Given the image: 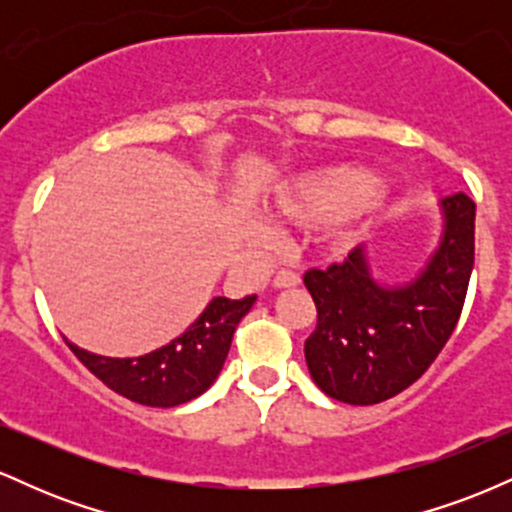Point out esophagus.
I'll list each match as a JSON object with an SVG mask.
<instances>
[{
  "mask_svg": "<svg viewBox=\"0 0 512 512\" xmlns=\"http://www.w3.org/2000/svg\"><path fill=\"white\" fill-rule=\"evenodd\" d=\"M298 284H301V276L296 272H289V269H281L274 276V289H293Z\"/></svg>",
  "mask_w": 512,
  "mask_h": 512,
  "instance_id": "1",
  "label": "esophagus"
}]
</instances>
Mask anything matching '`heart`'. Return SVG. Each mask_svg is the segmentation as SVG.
<instances>
[{"label":"heart","mask_w":512,"mask_h":512,"mask_svg":"<svg viewBox=\"0 0 512 512\" xmlns=\"http://www.w3.org/2000/svg\"><path fill=\"white\" fill-rule=\"evenodd\" d=\"M383 199V185L368 170L339 166L317 170L281 190L274 197L272 211L279 219L301 226L327 223L322 245L342 252L356 243ZM248 228L252 236H269V228L255 219L248 221Z\"/></svg>","instance_id":"heart-1"}]
</instances>
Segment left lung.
Wrapping results in <instances>:
<instances>
[{"label": "left lung", "instance_id": "left-lung-1", "mask_svg": "<svg viewBox=\"0 0 512 512\" xmlns=\"http://www.w3.org/2000/svg\"><path fill=\"white\" fill-rule=\"evenodd\" d=\"M440 214L438 248L409 284H378L363 248L305 272L317 308L305 363L327 397L358 407L385 402L416 383L443 351L472 276L477 204L457 192L440 199Z\"/></svg>", "mask_w": 512, "mask_h": 512}]
</instances>
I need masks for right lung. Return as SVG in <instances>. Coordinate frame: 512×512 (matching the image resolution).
Here are the masks:
<instances>
[{"instance_id": "add662e5", "label": "right lung", "mask_w": 512, "mask_h": 512, "mask_svg": "<svg viewBox=\"0 0 512 512\" xmlns=\"http://www.w3.org/2000/svg\"><path fill=\"white\" fill-rule=\"evenodd\" d=\"M257 296L243 301L216 296L173 342L137 358H110L67 342L74 356L117 395L146 407H178L207 392L221 373L233 332Z\"/></svg>"}]
</instances>
